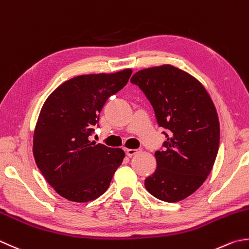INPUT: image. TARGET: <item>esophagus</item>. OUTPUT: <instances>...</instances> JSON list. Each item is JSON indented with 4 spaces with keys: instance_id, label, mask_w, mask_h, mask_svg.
I'll return each mask as SVG.
<instances>
[{
    "instance_id": "esophagus-1",
    "label": "esophagus",
    "mask_w": 249,
    "mask_h": 249,
    "mask_svg": "<svg viewBox=\"0 0 249 249\" xmlns=\"http://www.w3.org/2000/svg\"><path fill=\"white\" fill-rule=\"evenodd\" d=\"M141 151H142V149H141V148H138V149H131V148H126V149H125V154H126V156H129V157H132L133 155H135V154L140 153Z\"/></svg>"
}]
</instances>
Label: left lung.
Returning <instances> with one entry per match:
<instances>
[{
  "label": "left lung",
  "instance_id": "8db88e82",
  "mask_svg": "<svg viewBox=\"0 0 249 249\" xmlns=\"http://www.w3.org/2000/svg\"><path fill=\"white\" fill-rule=\"evenodd\" d=\"M130 81L168 132H162L167 141L155 153L157 168L145 187L168 203L184 199L207 179L218 154L220 125L212 98L197 79L171 65L142 69Z\"/></svg>",
  "mask_w": 249,
  "mask_h": 249
}]
</instances>
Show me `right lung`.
Returning a JSON list of instances; mask_svg holds the SVG:
<instances>
[{"label":"right lung","instance_id":"1","mask_svg":"<svg viewBox=\"0 0 249 249\" xmlns=\"http://www.w3.org/2000/svg\"><path fill=\"white\" fill-rule=\"evenodd\" d=\"M132 73L83 74L46 98L34 134V156L49 184L68 200L87 203L104 194L124 158L121 148L91 142L100 112Z\"/></svg>","mask_w":249,"mask_h":249}]
</instances>
